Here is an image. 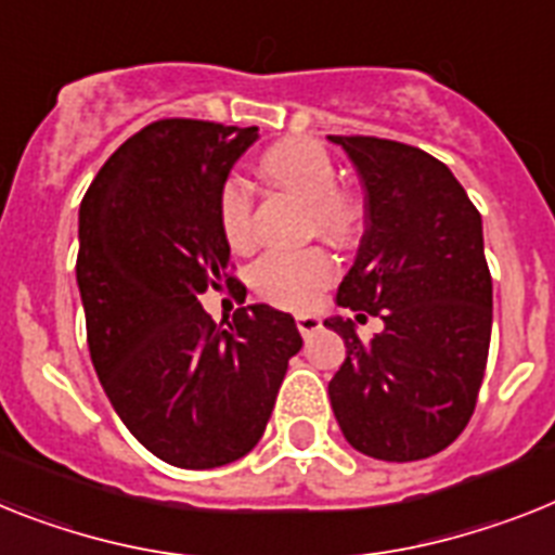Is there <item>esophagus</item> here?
Here are the masks:
<instances>
[{"label":"esophagus","instance_id":"34e87169","mask_svg":"<svg viewBox=\"0 0 555 555\" xmlns=\"http://www.w3.org/2000/svg\"><path fill=\"white\" fill-rule=\"evenodd\" d=\"M296 327H299V333L305 335V338H310V335L319 333V330H321V319H319V315L301 313V315H296Z\"/></svg>","mask_w":555,"mask_h":555}]
</instances>
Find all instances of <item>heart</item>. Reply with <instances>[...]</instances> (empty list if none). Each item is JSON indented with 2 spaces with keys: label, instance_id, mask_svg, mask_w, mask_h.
<instances>
[{
  "label": "heart",
  "instance_id": "heart-1",
  "mask_svg": "<svg viewBox=\"0 0 555 555\" xmlns=\"http://www.w3.org/2000/svg\"><path fill=\"white\" fill-rule=\"evenodd\" d=\"M259 171L279 189L307 203V228L333 242H347L361 225V203L335 185L338 171L330 152L310 138H291L259 155ZM225 240L242 248L254 236V194L240 177H228L217 199ZM335 279V259L319 245L299 250H268L250 268V285L270 305L307 310Z\"/></svg>",
  "mask_w": 555,
  "mask_h": 555
}]
</instances>
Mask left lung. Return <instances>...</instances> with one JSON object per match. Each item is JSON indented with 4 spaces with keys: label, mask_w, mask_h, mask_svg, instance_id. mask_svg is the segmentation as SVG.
Instances as JSON below:
<instances>
[{
    "label": "left lung",
    "mask_w": 555,
    "mask_h": 555,
    "mask_svg": "<svg viewBox=\"0 0 555 555\" xmlns=\"http://www.w3.org/2000/svg\"><path fill=\"white\" fill-rule=\"evenodd\" d=\"M366 191V231L338 305L380 315L361 341L352 319H330L347 361L330 380L335 421L352 449L412 463L460 437L486 375L493 291L482 217L449 166L372 134H330Z\"/></svg>",
    "instance_id": "obj_1"
}]
</instances>
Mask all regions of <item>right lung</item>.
<instances>
[{
    "instance_id": "obj_1",
    "label": "right lung",
    "mask_w": 555,
    "mask_h": 555,
    "mask_svg": "<svg viewBox=\"0 0 555 555\" xmlns=\"http://www.w3.org/2000/svg\"><path fill=\"white\" fill-rule=\"evenodd\" d=\"M256 138V127L155 120L101 166L78 211L92 366L138 443L177 468L245 457L301 349L282 310L236 307L222 327L199 305L208 287H242L217 199Z\"/></svg>"
}]
</instances>
